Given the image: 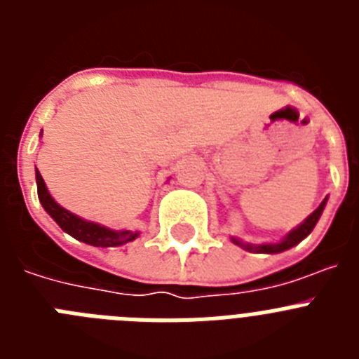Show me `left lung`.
<instances>
[{"label":"left lung","mask_w":359,"mask_h":359,"mask_svg":"<svg viewBox=\"0 0 359 359\" xmlns=\"http://www.w3.org/2000/svg\"><path fill=\"white\" fill-rule=\"evenodd\" d=\"M325 203H327V198L320 203V207L316 208V210L313 212V214H311L309 217H307L306 221L300 224V226H297L294 230H291L290 233H287V236L280 241V243H275V244H244V243H241L239 239H236V237H231V241H233L236 244H239V246H243L244 250H248V252H257V253L286 252V250L293 248L294 244H298L302 239H306L311 231H313V228H315L316 223H318L320 215H322L323 208H325Z\"/></svg>","instance_id":"left-lung-1"}]
</instances>
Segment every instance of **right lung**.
<instances>
[{
    "instance_id": "obj_1",
    "label": "right lung",
    "mask_w": 359,
    "mask_h": 359,
    "mask_svg": "<svg viewBox=\"0 0 359 359\" xmlns=\"http://www.w3.org/2000/svg\"><path fill=\"white\" fill-rule=\"evenodd\" d=\"M36 182H37V196L43 205V208L52 215L55 221L66 233L75 237L77 241H82L91 246H102V248H109V246H122V244L135 241L138 237V231L131 230H111V228L102 226V224L93 223V221H86V219L79 217V215L72 214L66 208H62L55 199L50 196L48 189L44 185V180L41 176L39 170H36Z\"/></svg>"
}]
</instances>
